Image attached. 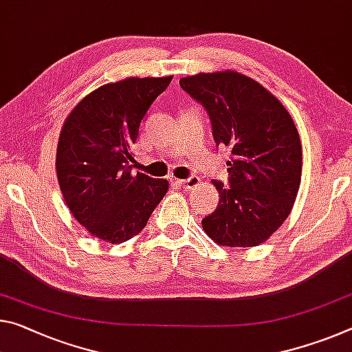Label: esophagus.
<instances>
[{
	"label": "esophagus",
	"instance_id": "1",
	"mask_svg": "<svg viewBox=\"0 0 352 352\" xmlns=\"http://www.w3.org/2000/svg\"><path fill=\"white\" fill-rule=\"evenodd\" d=\"M177 183L178 185H180L182 188H186V189H192V188H197L200 183V178L199 177H196V175H192V177H189V178H186V180H177Z\"/></svg>",
	"mask_w": 352,
	"mask_h": 352
}]
</instances>
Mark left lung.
Listing matches in <instances>:
<instances>
[{
    "mask_svg": "<svg viewBox=\"0 0 352 352\" xmlns=\"http://www.w3.org/2000/svg\"><path fill=\"white\" fill-rule=\"evenodd\" d=\"M180 86L208 111L216 146L232 152L230 185L211 180L219 202L202 219L204 230L219 246H258L285 222L298 196V128L280 100L239 72L185 76Z\"/></svg>",
    "mask_w": 352,
    "mask_h": 352,
    "instance_id": "8db88e82",
    "label": "left lung"
}]
</instances>
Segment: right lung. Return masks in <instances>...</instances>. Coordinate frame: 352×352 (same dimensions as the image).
I'll use <instances>...</instances> for the list:
<instances>
[{
    "mask_svg": "<svg viewBox=\"0 0 352 352\" xmlns=\"http://www.w3.org/2000/svg\"><path fill=\"white\" fill-rule=\"evenodd\" d=\"M172 76L100 86L78 103L60 130L56 174L75 219L92 236L119 244L147 226L169 182L133 174V144L153 100Z\"/></svg>",
    "mask_w": 352,
    "mask_h": 352,
    "instance_id": "obj_1",
    "label": "right lung"
}]
</instances>
